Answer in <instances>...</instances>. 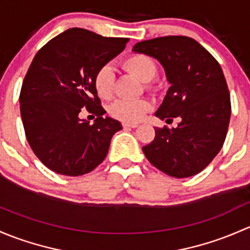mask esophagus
<instances>
[{"label":"esophagus","mask_w":250,"mask_h":250,"mask_svg":"<svg viewBox=\"0 0 250 250\" xmlns=\"http://www.w3.org/2000/svg\"><path fill=\"white\" fill-rule=\"evenodd\" d=\"M137 124H128V123H123V127L124 128H135L137 127Z\"/></svg>","instance_id":"1"}]
</instances>
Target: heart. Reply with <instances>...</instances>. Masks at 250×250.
<instances>
[{"label": "heart", "mask_w": 250, "mask_h": 250, "mask_svg": "<svg viewBox=\"0 0 250 250\" xmlns=\"http://www.w3.org/2000/svg\"><path fill=\"white\" fill-rule=\"evenodd\" d=\"M123 67L144 82L146 89L154 90V85L149 82L158 74V65L150 56L146 54H132L123 60ZM92 83L100 97L104 100L110 99L114 92V73L112 67L108 65L100 67L95 73ZM150 109V102L146 99L117 100L109 107V114L123 123L135 124L142 120Z\"/></svg>", "instance_id": "b5f03b06"}]
</instances>
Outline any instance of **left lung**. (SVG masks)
Masks as SVG:
<instances>
[{"instance_id": "obj_1", "label": "left lung", "mask_w": 250, "mask_h": 250, "mask_svg": "<svg viewBox=\"0 0 250 250\" xmlns=\"http://www.w3.org/2000/svg\"><path fill=\"white\" fill-rule=\"evenodd\" d=\"M135 53L158 59L169 82L161 120L179 118L171 130L155 127V137L143 146L153 166L174 178H187L205 169L219 153L231 115L228 84L212 54L187 36H165L133 45Z\"/></svg>"}]
</instances>
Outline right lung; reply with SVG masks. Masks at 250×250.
Listing matches in <instances>:
<instances>
[{"label": "right lung", "mask_w": 250, "mask_h": 250, "mask_svg": "<svg viewBox=\"0 0 250 250\" xmlns=\"http://www.w3.org/2000/svg\"><path fill=\"white\" fill-rule=\"evenodd\" d=\"M127 41L73 27L49 41L33 58L20 91V114L31 149L51 171L83 176L106 158L122 124L102 117L106 110L92 79ZM84 106L98 117L92 125L79 119Z\"/></svg>", "instance_id": "add662e5"}]
</instances>
